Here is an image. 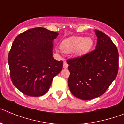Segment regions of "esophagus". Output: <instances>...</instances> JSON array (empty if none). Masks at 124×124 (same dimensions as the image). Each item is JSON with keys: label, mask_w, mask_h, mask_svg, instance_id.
Wrapping results in <instances>:
<instances>
[{"label": "esophagus", "mask_w": 124, "mask_h": 124, "mask_svg": "<svg viewBox=\"0 0 124 124\" xmlns=\"http://www.w3.org/2000/svg\"><path fill=\"white\" fill-rule=\"evenodd\" d=\"M67 67H68V64H67V63L65 61H64V62H63V67L64 69H67Z\"/></svg>", "instance_id": "esophagus-1"}]
</instances>
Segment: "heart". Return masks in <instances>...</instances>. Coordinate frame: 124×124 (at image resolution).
I'll list each match as a JSON object with an SVG mask.
<instances>
[{"label":"heart","mask_w":124,"mask_h":124,"mask_svg":"<svg viewBox=\"0 0 124 124\" xmlns=\"http://www.w3.org/2000/svg\"><path fill=\"white\" fill-rule=\"evenodd\" d=\"M93 44V40L90 37L72 36L63 40L61 44V48L65 53L74 51L75 55L80 57L90 51Z\"/></svg>","instance_id":"heart-1"}]
</instances>
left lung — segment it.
Wrapping results in <instances>:
<instances>
[{
	"label": "left lung",
	"instance_id": "8db88e82",
	"mask_svg": "<svg viewBox=\"0 0 124 124\" xmlns=\"http://www.w3.org/2000/svg\"><path fill=\"white\" fill-rule=\"evenodd\" d=\"M95 49L81 57L68 59V85L75 97L90 100L104 94L116 78L119 52L109 37L95 29Z\"/></svg>",
	"mask_w": 124,
	"mask_h": 124
}]
</instances>
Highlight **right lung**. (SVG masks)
Masks as SVG:
<instances>
[{"label":"right lung","mask_w":124,"mask_h":124,"mask_svg":"<svg viewBox=\"0 0 124 124\" xmlns=\"http://www.w3.org/2000/svg\"><path fill=\"white\" fill-rule=\"evenodd\" d=\"M57 32L46 28L31 29L16 37L8 55L13 84L23 94L42 96L54 77L62 69L63 61L52 57L53 40Z\"/></svg>","instance_id":"right-lung-1"}]
</instances>
